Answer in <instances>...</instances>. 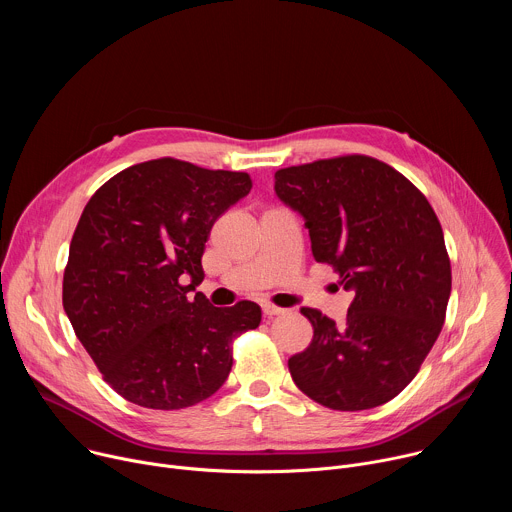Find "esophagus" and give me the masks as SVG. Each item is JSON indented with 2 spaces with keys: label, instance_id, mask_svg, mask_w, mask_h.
<instances>
[{
  "label": "esophagus",
  "instance_id": "1",
  "mask_svg": "<svg viewBox=\"0 0 512 512\" xmlns=\"http://www.w3.org/2000/svg\"><path fill=\"white\" fill-rule=\"evenodd\" d=\"M285 310L283 308H277V306H273V304H263V314L267 316V318H273V316H281Z\"/></svg>",
  "mask_w": 512,
  "mask_h": 512
}]
</instances>
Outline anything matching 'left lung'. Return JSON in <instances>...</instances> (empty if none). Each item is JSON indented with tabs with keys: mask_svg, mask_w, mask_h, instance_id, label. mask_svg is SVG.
Returning a JSON list of instances; mask_svg holds the SVG:
<instances>
[{
	"mask_svg": "<svg viewBox=\"0 0 512 512\" xmlns=\"http://www.w3.org/2000/svg\"><path fill=\"white\" fill-rule=\"evenodd\" d=\"M275 192L306 218L314 259L354 291L342 324L302 308L314 338L287 360L291 379L336 411L391 401L440 336L452 291L431 204L401 172L362 154L281 168Z\"/></svg>",
	"mask_w": 512,
	"mask_h": 512,
	"instance_id": "obj_1",
	"label": "left lung"
}]
</instances>
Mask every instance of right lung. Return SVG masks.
I'll return each instance as SVG.
<instances>
[{"mask_svg":"<svg viewBox=\"0 0 512 512\" xmlns=\"http://www.w3.org/2000/svg\"><path fill=\"white\" fill-rule=\"evenodd\" d=\"M251 188L247 172L158 158L121 170L87 202L70 241L62 306L123 399L184 409L227 381L233 342L259 326L261 308L249 300L214 308L188 291L204 279L214 221Z\"/></svg>","mask_w":512,"mask_h":512,"instance_id":"obj_1","label":"right lung"}]
</instances>
